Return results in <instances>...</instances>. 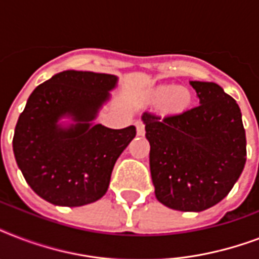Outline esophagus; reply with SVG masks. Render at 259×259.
<instances>
[{
    "instance_id": "1",
    "label": "esophagus",
    "mask_w": 259,
    "mask_h": 259,
    "mask_svg": "<svg viewBox=\"0 0 259 259\" xmlns=\"http://www.w3.org/2000/svg\"><path fill=\"white\" fill-rule=\"evenodd\" d=\"M145 134V126L141 122H137V136H144Z\"/></svg>"
}]
</instances>
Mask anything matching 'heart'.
Instances as JSON below:
<instances>
[{
  "label": "heart",
  "instance_id": "heart-1",
  "mask_svg": "<svg viewBox=\"0 0 259 259\" xmlns=\"http://www.w3.org/2000/svg\"><path fill=\"white\" fill-rule=\"evenodd\" d=\"M156 99H165L164 101V107L166 111L175 113V111H180L187 106L188 103V95L183 89H177V87H160L156 90L154 93Z\"/></svg>",
  "mask_w": 259,
  "mask_h": 259
}]
</instances>
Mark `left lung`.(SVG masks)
Segmentation results:
<instances>
[{"mask_svg":"<svg viewBox=\"0 0 259 259\" xmlns=\"http://www.w3.org/2000/svg\"><path fill=\"white\" fill-rule=\"evenodd\" d=\"M196 107L161 117L145 113L154 193L177 211L200 212L223 200L246 164V133L235 99L212 82H189Z\"/></svg>","mask_w":259,"mask_h":259,"instance_id":"8db88e82","label":"left lung"}]
</instances>
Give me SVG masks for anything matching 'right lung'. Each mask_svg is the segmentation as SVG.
Here are the masks:
<instances>
[{
  "label": "right lung",
  "mask_w": 259,
  "mask_h": 259,
  "mask_svg": "<svg viewBox=\"0 0 259 259\" xmlns=\"http://www.w3.org/2000/svg\"><path fill=\"white\" fill-rule=\"evenodd\" d=\"M117 84L115 75L67 70L29 95L14 129L13 152L26 183L44 200L80 207L107 192L114 164L136 137L134 126L115 130L95 123Z\"/></svg>",
  "instance_id": "1"
}]
</instances>
